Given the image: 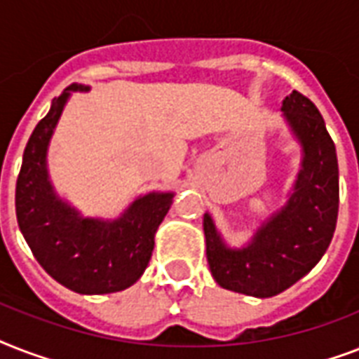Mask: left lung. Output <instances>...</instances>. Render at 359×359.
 Returning <instances> with one entry per match:
<instances>
[{"label":"left lung","instance_id":"left-lung-1","mask_svg":"<svg viewBox=\"0 0 359 359\" xmlns=\"http://www.w3.org/2000/svg\"><path fill=\"white\" fill-rule=\"evenodd\" d=\"M304 160L289 201L257 229L245 248L225 244L210 214L203 218L207 261L219 287L270 298L294 285L328 250L339 210L335 145L317 106L292 91L281 104Z\"/></svg>","mask_w":359,"mask_h":359}]
</instances>
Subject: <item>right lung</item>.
<instances>
[{
	"instance_id": "obj_1",
	"label": "right lung",
	"mask_w": 359,
	"mask_h": 359,
	"mask_svg": "<svg viewBox=\"0 0 359 359\" xmlns=\"http://www.w3.org/2000/svg\"><path fill=\"white\" fill-rule=\"evenodd\" d=\"M72 91L70 86L33 130L16 180V218L25 242L57 283L80 294H109L128 289L145 272L154 250V235L165 218L173 191L137 197L121 218H83L53 191L46 154L53 128Z\"/></svg>"
}]
</instances>
